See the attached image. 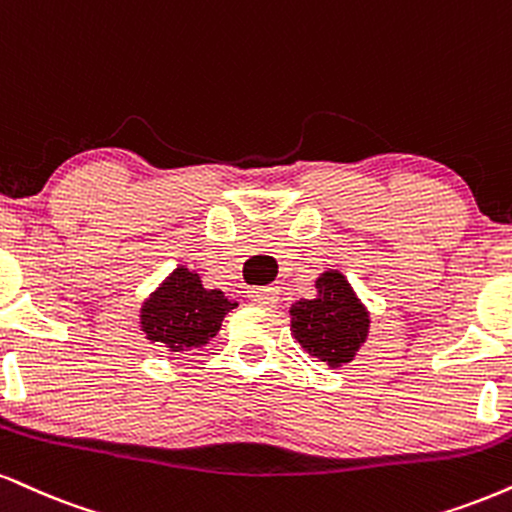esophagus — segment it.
Listing matches in <instances>:
<instances>
[{
  "mask_svg": "<svg viewBox=\"0 0 512 512\" xmlns=\"http://www.w3.org/2000/svg\"><path fill=\"white\" fill-rule=\"evenodd\" d=\"M248 298L257 305H276L279 300V291L274 286H262V288H250Z\"/></svg>",
  "mask_w": 512,
  "mask_h": 512,
  "instance_id": "obj_1",
  "label": "esophagus"
}]
</instances>
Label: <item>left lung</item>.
I'll return each mask as SVG.
<instances>
[{
    "mask_svg": "<svg viewBox=\"0 0 512 512\" xmlns=\"http://www.w3.org/2000/svg\"><path fill=\"white\" fill-rule=\"evenodd\" d=\"M369 317L346 276L326 272L317 279V298L291 307V329L307 353L331 367L355 357L367 336Z\"/></svg>",
    "mask_w": 512,
    "mask_h": 512,
    "instance_id": "obj_1",
    "label": "left lung"
}]
</instances>
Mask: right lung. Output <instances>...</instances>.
Masks as SVG:
<instances>
[{"label": "right lung", "instance_id": "obj_1", "mask_svg": "<svg viewBox=\"0 0 512 512\" xmlns=\"http://www.w3.org/2000/svg\"><path fill=\"white\" fill-rule=\"evenodd\" d=\"M236 303L221 291H207L200 276L188 269H176L159 291L143 305L140 324L150 341L164 343L174 353L205 346L217 336L226 312Z\"/></svg>", "mask_w": 512, "mask_h": 512}]
</instances>
